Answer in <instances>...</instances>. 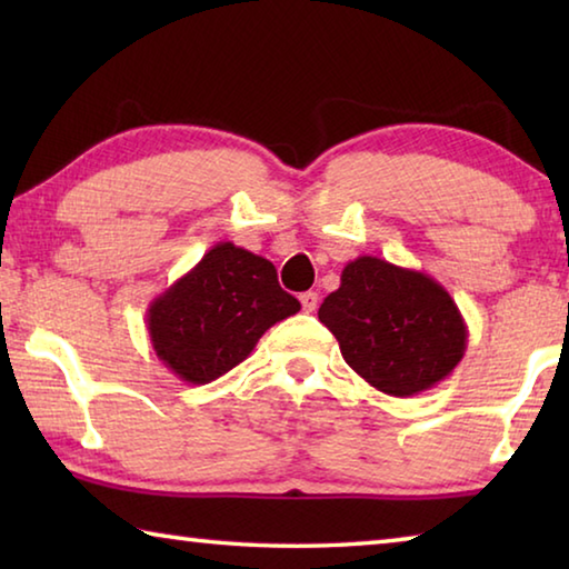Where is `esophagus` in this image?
<instances>
[{
	"instance_id": "34e87169",
	"label": "esophagus",
	"mask_w": 569,
	"mask_h": 569,
	"mask_svg": "<svg viewBox=\"0 0 569 569\" xmlns=\"http://www.w3.org/2000/svg\"><path fill=\"white\" fill-rule=\"evenodd\" d=\"M301 306H303L306 313H313L316 308H319V293H313V291L301 293Z\"/></svg>"
}]
</instances>
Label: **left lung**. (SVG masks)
Masks as SVG:
<instances>
[{
	"label": "left lung",
	"instance_id": "1",
	"mask_svg": "<svg viewBox=\"0 0 569 569\" xmlns=\"http://www.w3.org/2000/svg\"><path fill=\"white\" fill-rule=\"evenodd\" d=\"M319 321L343 361L389 397H413L445 381L467 351V323L435 278L373 256L346 263Z\"/></svg>",
	"mask_w": 569,
	"mask_h": 569
}]
</instances>
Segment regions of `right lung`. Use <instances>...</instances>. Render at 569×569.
<instances>
[{"mask_svg":"<svg viewBox=\"0 0 569 569\" xmlns=\"http://www.w3.org/2000/svg\"><path fill=\"white\" fill-rule=\"evenodd\" d=\"M301 311L271 261L223 240L152 298L148 333L158 359L188 383H210L246 361L273 323Z\"/></svg>","mask_w":569,"mask_h":569,"instance_id":"obj_1","label":"right lung"}]
</instances>
